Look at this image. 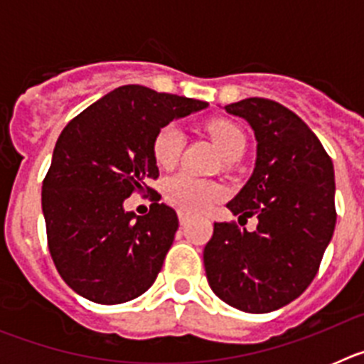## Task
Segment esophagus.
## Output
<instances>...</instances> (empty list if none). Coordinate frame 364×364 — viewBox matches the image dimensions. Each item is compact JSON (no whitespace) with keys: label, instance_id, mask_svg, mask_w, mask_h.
Instances as JSON below:
<instances>
[{"label":"esophagus","instance_id":"1","mask_svg":"<svg viewBox=\"0 0 364 364\" xmlns=\"http://www.w3.org/2000/svg\"><path fill=\"white\" fill-rule=\"evenodd\" d=\"M178 220H180V224L184 226V224H188V222H189V215L186 213V211L180 210V211H178Z\"/></svg>","mask_w":364,"mask_h":364}]
</instances>
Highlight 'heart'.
<instances>
[{
    "mask_svg": "<svg viewBox=\"0 0 364 364\" xmlns=\"http://www.w3.org/2000/svg\"><path fill=\"white\" fill-rule=\"evenodd\" d=\"M205 129L213 138L215 146L218 147L224 159L235 153L242 154L244 146H246V136H244L239 125H235L230 120H211ZM182 147H184V131L180 129L176 124L164 125L154 136V160L162 167L175 166L178 162ZM164 193H166L167 200L182 211L202 213V211L210 210L215 202L220 200L224 189L215 182L197 178L189 173H176L171 178L166 180Z\"/></svg>",
    "mask_w": 364,
    "mask_h": 364,
    "instance_id": "1",
    "label": "heart"
}]
</instances>
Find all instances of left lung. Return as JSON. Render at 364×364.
<instances>
[{
    "label": "left lung",
    "mask_w": 364,
    "mask_h": 364,
    "mask_svg": "<svg viewBox=\"0 0 364 364\" xmlns=\"http://www.w3.org/2000/svg\"><path fill=\"white\" fill-rule=\"evenodd\" d=\"M228 114L255 133L253 173L228 202L233 215L259 218L255 231L215 222L204 247L205 277L218 299L247 314L290 304L319 269L336 228L333 164L319 138L284 105L246 98Z\"/></svg>",
    "instance_id": "8db88e82"
}]
</instances>
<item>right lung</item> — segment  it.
Here are the masks:
<instances>
[{
    "mask_svg": "<svg viewBox=\"0 0 364 364\" xmlns=\"http://www.w3.org/2000/svg\"><path fill=\"white\" fill-rule=\"evenodd\" d=\"M208 105L122 85L65 125L43 180L41 210L54 264L76 294L98 304H120L149 290L178 217L159 200L138 217L125 211L124 202L159 176L156 133Z\"/></svg>",
    "mask_w": 364,
    "mask_h": 364,
    "instance_id": "add662e5",
    "label": "right lung"
}]
</instances>
